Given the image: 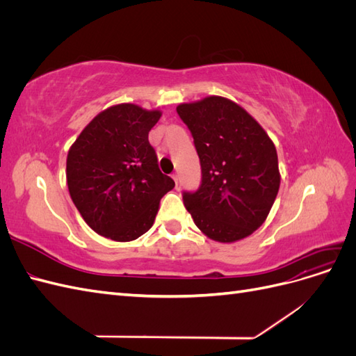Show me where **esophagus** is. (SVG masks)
Wrapping results in <instances>:
<instances>
[{
    "instance_id": "34e87169",
    "label": "esophagus",
    "mask_w": 356,
    "mask_h": 356,
    "mask_svg": "<svg viewBox=\"0 0 356 356\" xmlns=\"http://www.w3.org/2000/svg\"><path fill=\"white\" fill-rule=\"evenodd\" d=\"M172 178H174L175 184H177V187H178V174H172Z\"/></svg>"
}]
</instances>
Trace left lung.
Wrapping results in <instances>:
<instances>
[{
	"label": "left lung",
	"instance_id": "1",
	"mask_svg": "<svg viewBox=\"0 0 356 356\" xmlns=\"http://www.w3.org/2000/svg\"><path fill=\"white\" fill-rule=\"evenodd\" d=\"M195 139L202 184L182 200L199 230L220 243L252 234L266 221L281 186L273 141L261 124L222 96L179 104Z\"/></svg>",
	"mask_w": 356,
	"mask_h": 356
}]
</instances>
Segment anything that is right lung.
I'll return each mask as SVG.
<instances>
[{
	"mask_svg": "<svg viewBox=\"0 0 356 356\" xmlns=\"http://www.w3.org/2000/svg\"><path fill=\"white\" fill-rule=\"evenodd\" d=\"M160 110L117 104L95 115L70 147V196L89 227L131 242L152 229L160 199L175 187L161 174L148 132Z\"/></svg>",
	"mask_w": 356,
	"mask_h": 356,
	"instance_id": "obj_1",
	"label": "right lung"
}]
</instances>
